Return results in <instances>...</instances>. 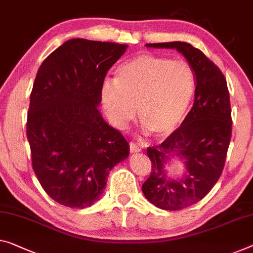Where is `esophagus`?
<instances>
[{
	"label": "esophagus",
	"mask_w": 253,
	"mask_h": 253,
	"mask_svg": "<svg viewBox=\"0 0 253 253\" xmlns=\"http://www.w3.org/2000/svg\"><path fill=\"white\" fill-rule=\"evenodd\" d=\"M130 151L131 153H138V151H141V147H140L138 143L135 142H130Z\"/></svg>",
	"instance_id": "1"
}]
</instances>
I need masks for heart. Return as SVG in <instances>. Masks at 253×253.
Returning <instances> with one entry per match:
<instances>
[{
    "instance_id": "1",
    "label": "heart",
    "mask_w": 253,
    "mask_h": 253,
    "mask_svg": "<svg viewBox=\"0 0 253 253\" xmlns=\"http://www.w3.org/2000/svg\"><path fill=\"white\" fill-rule=\"evenodd\" d=\"M196 91V76L185 61L143 53L121 64L116 79H105L100 100L116 127L133 119L158 139L169 137L183 121Z\"/></svg>"
}]
</instances>
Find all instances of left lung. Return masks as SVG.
Wrapping results in <instances>:
<instances>
[{
    "instance_id": "8db88e82",
    "label": "left lung",
    "mask_w": 253,
    "mask_h": 253,
    "mask_svg": "<svg viewBox=\"0 0 253 253\" xmlns=\"http://www.w3.org/2000/svg\"><path fill=\"white\" fill-rule=\"evenodd\" d=\"M155 48H176L196 76L194 103L184 121L157 146L148 147L151 173L142 192L164 211H180L200 201L223 172L232 137L230 92L219 68L200 49L184 42L147 44ZM173 156L186 163L185 176L174 180L165 167Z\"/></svg>"
}]
</instances>
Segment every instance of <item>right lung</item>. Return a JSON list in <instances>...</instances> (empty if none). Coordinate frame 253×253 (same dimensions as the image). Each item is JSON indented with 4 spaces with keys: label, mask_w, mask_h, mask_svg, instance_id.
<instances>
[{
    "label": "right lung",
    "mask_w": 253,
    "mask_h": 253,
    "mask_svg": "<svg viewBox=\"0 0 253 253\" xmlns=\"http://www.w3.org/2000/svg\"><path fill=\"white\" fill-rule=\"evenodd\" d=\"M126 47L73 38L37 71L27 118L33 169L44 191L67 207L94 205L110 170L129 156L126 138L97 108L105 76Z\"/></svg>",
    "instance_id": "obj_1"
}]
</instances>
